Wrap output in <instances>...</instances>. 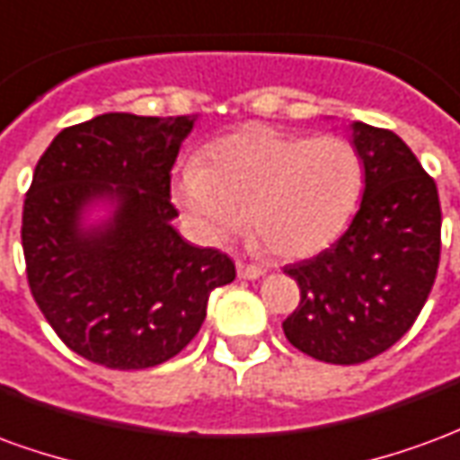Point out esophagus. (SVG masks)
<instances>
[{"mask_svg":"<svg viewBox=\"0 0 460 460\" xmlns=\"http://www.w3.org/2000/svg\"><path fill=\"white\" fill-rule=\"evenodd\" d=\"M236 270H239V279H246V280H256V279H261L263 273H266V269L253 266V263H243V261H239V263H236Z\"/></svg>","mask_w":460,"mask_h":460,"instance_id":"obj_1","label":"esophagus"}]
</instances>
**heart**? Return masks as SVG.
I'll return each mask as SVG.
<instances>
[{
  "label": "heart",
  "instance_id": "b5f03b06",
  "mask_svg": "<svg viewBox=\"0 0 460 460\" xmlns=\"http://www.w3.org/2000/svg\"><path fill=\"white\" fill-rule=\"evenodd\" d=\"M365 162L338 135H293L251 128L211 142L204 160L184 164L174 197L201 236L224 243L249 231L279 259L325 251L352 219Z\"/></svg>",
  "mask_w": 460,
  "mask_h": 460
}]
</instances>
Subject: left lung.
Listing matches in <instances>:
<instances>
[{
    "label": "left lung",
    "instance_id": "obj_1",
    "mask_svg": "<svg viewBox=\"0 0 460 460\" xmlns=\"http://www.w3.org/2000/svg\"><path fill=\"white\" fill-rule=\"evenodd\" d=\"M365 162L362 204L349 229L315 259L286 266L300 303L283 332L300 352L330 365H359L404 338L434 286L441 204L406 142L352 122Z\"/></svg>",
    "mask_w": 460,
    "mask_h": 460
}]
</instances>
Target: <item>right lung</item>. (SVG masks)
<instances>
[{
	"label": "right lung",
	"instance_id": "obj_1",
	"mask_svg": "<svg viewBox=\"0 0 460 460\" xmlns=\"http://www.w3.org/2000/svg\"><path fill=\"white\" fill-rule=\"evenodd\" d=\"M197 115L105 113L54 137L22 217L26 279L49 325L75 355L147 369L181 352L234 261L172 226L170 172ZM103 206V220L88 222Z\"/></svg>",
	"mask_w": 460,
	"mask_h": 460
}]
</instances>
